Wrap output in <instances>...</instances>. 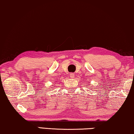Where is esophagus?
Listing matches in <instances>:
<instances>
[{
  "label": "esophagus",
  "instance_id": "esophagus-1",
  "mask_svg": "<svg viewBox=\"0 0 134 134\" xmlns=\"http://www.w3.org/2000/svg\"><path fill=\"white\" fill-rule=\"evenodd\" d=\"M69 76H70V78H74L75 75H74V73H70V74Z\"/></svg>",
  "mask_w": 134,
  "mask_h": 134
}]
</instances>
